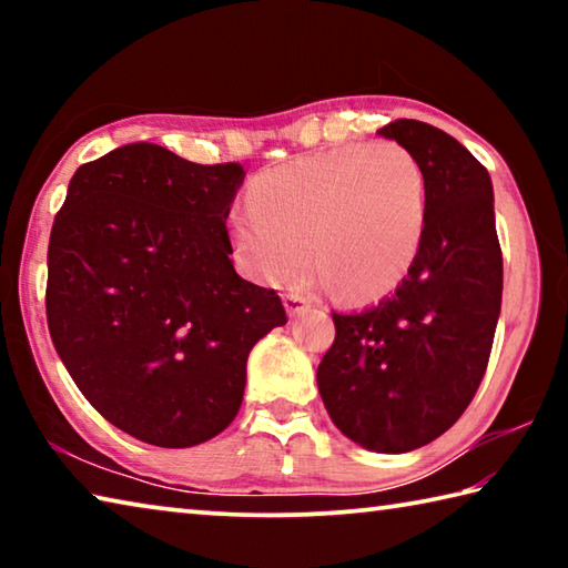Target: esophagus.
I'll use <instances>...</instances> for the list:
<instances>
[{
    "mask_svg": "<svg viewBox=\"0 0 568 568\" xmlns=\"http://www.w3.org/2000/svg\"><path fill=\"white\" fill-rule=\"evenodd\" d=\"M283 303H285V311L291 318H295V315H301L307 311V307H311V301H307V297L301 293H285Z\"/></svg>",
    "mask_w": 568,
    "mask_h": 568,
    "instance_id": "esophagus-1",
    "label": "esophagus"
}]
</instances>
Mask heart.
Returning <instances> with one entry per match:
<instances>
[{"label": "heart", "mask_w": 568, "mask_h": 568, "mask_svg": "<svg viewBox=\"0 0 568 568\" xmlns=\"http://www.w3.org/2000/svg\"><path fill=\"white\" fill-rule=\"evenodd\" d=\"M428 223V182L398 142L307 152L253 180V197L227 213L243 273L265 285L313 277L345 301L396 287L416 263Z\"/></svg>", "instance_id": "b5f03b06"}]
</instances>
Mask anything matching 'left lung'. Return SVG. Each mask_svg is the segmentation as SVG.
Masks as SVG:
<instances>
[{
	"label": "left lung",
	"instance_id": "left-lung-1",
	"mask_svg": "<svg viewBox=\"0 0 568 568\" xmlns=\"http://www.w3.org/2000/svg\"><path fill=\"white\" fill-rule=\"evenodd\" d=\"M378 134L408 148L426 172V235L396 291L333 313L318 390L353 444L408 454L446 434L476 396L501 313L504 257L491 178L458 140L418 120Z\"/></svg>",
	"mask_w": 568,
	"mask_h": 568
}]
</instances>
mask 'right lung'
I'll use <instances>...</instances> for the list:
<instances>
[{"label":"right lung","mask_w":568,"mask_h":568,"mask_svg":"<svg viewBox=\"0 0 568 568\" xmlns=\"http://www.w3.org/2000/svg\"><path fill=\"white\" fill-rule=\"evenodd\" d=\"M235 162L132 142L77 168L47 250V323L77 388L112 426L190 448L237 416L253 345L285 311L240 277L225 220Z\"/></svg>","instance_id":"add662e5"}]
</instances>
